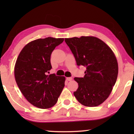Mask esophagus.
<instances>
[{
	"instance_id": "esophagus-1",
	"label": "esophagus",
	"mask_w": 134,
	"mask_h": 134,
	"mask_svg": "<svg viewBox=\"0 0 134 134\" xmlns=\"http://www.w3.org/2000/svg\"><path fill=\"white\" fill-rule=\"evenodd\" d=\"M66 79H67V81H71V80H72L73 78L72 77H67L66 78Z\"/></svg>"
}]
</instances>
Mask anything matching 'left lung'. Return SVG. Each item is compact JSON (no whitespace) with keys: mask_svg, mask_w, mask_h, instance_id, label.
<instances>
[{"mask_svg":"<svg viewBox=\"0 0 134 134\" xmlns=\"http://www.w3.org/2000/svg\"><path fill=\"white\" fill-rule=\"evenodd\" d=\"M77 65L86 67L83 78H74L78 88L74 94L80 103L96 107L108 97L116 81L118 65L111 48L95 37L65 38Z\"/></svg>","mask_w":134,"mask_h":134,"instance_id":"left-lung-1","label":"left lung"}]
</instances>
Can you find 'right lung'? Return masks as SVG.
Segmentation results:
<instances>
[{
  "instance_id": "obj_1",
  "label": "right lung",
  "mask_w": 134,
  "mask_h": 134,
  "mask_svg": "<svg viewBox=\"0 0 134 134\" xmlns=\"http://www.w3.org/2000/svg\"><path fill=\"white\" fill-rule=\"evenodd\" d=\"M64 38L47 37L27 44L19 53L15 66V76L23 96L34 106L46 109L58 102L64 86V76L47 75L52 67L51 54Z\"/></svg>"
}]
</instances>
